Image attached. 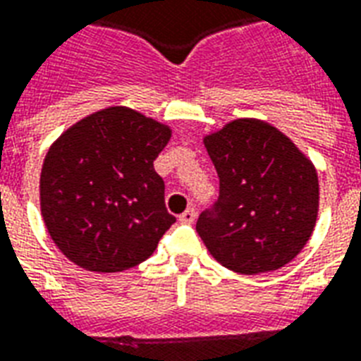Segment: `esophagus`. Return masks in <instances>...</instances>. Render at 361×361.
Returning a JSON list of instances; mask_svg holds the SVG:
<instances>
[{
	"instance_id": "34e87169",
	"label": "esophagus",
	"mask_w": 361,
	"mask_h": 361,
	"mask_svg": "<svg viewBox=\"0 0 361 361\" xmlns=\"http://www.w3.org/2000/svg\"><path fill=\"white\" fill-rule=\"evenodd\" d=\"M195 217H197L195 208H187V210L180 216V221H183V224H192V221H195Z\"/></svg>"
}]
</instances>
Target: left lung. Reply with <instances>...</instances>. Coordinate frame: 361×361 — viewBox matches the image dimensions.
<instances>
[{"label":"left lung","instance_id":"left-lung-1","mask_svg":"<svg viewBox=\"0 0 361 361\" xmlns=\"http://www.w3.org/2000/svg\"><path fill=\"white\" fill-rule=\"evenodd\" d=\"M219 197L197 231L219 263L240 274L276 271L301 252L318 216V176L290 137L238 119L204 137Z\"/></svg>","mask_w":361,"mask_h":361}]
</instances>
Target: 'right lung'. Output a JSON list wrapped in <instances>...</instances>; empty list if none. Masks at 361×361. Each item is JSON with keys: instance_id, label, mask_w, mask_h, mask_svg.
Here are the masks:
<instances>
[{"instance_id": "obj_1", "label": "right lung", "mask_w": 361, "mask_h": 361, "mask_svg": "<svg viewBox=\"0 0 361 361\" xmlns=\"http://www.w3.org/2000/svg\"><path fill=\"white\" fill-rule=\"evenodd\" d=\"M170 128L128 107L85 117L41 170V214L60 252L94 272H121L153 252L176 217L153 169Z\"/></svg>"}]
</instances>
